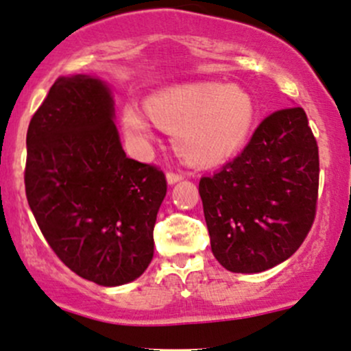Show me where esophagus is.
<instances>
[{"instance_id":"1","label":"esophagus","mask_w":351,"mask_h":351,"mask_svg":"<svg viewBox=\"0 0 351 351\" xmlns=\"http://www.w3.org/2000/svg\"><path fill=\"white\" fill-rule=\"evenodd\" d=\"M180 180H183L182 173H176V171L166 173V182H168V185H175V183L180 182Z\"/></svg>"}]
</instances>
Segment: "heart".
<instances>
[{"instance_id": "b5f03b06", "label": "heart", "mask_w": 351, "mask_h": 351, "mask_svg": "<svg viewBox=\"0 0 351 351\" xmlns=\"http://www.w3.org/2000/svg\"><path fill=\"white\" fill-rule=\"evenodd\" d=\"M153 123L175 131V147L186 161L215 165L241 149L256 119V104L237 86L217 82L183 84L149 95ZM123 129L136 145L153 139L151 121L134 106L123 110Z\"/></svg>"}]
</instances>
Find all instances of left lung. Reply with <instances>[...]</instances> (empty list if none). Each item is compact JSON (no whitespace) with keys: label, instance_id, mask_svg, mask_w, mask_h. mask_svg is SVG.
Wrapping results in <instances>:
<instances>
[{"label":"left lung","instance_id":"8db88e82","mask_svg":"<svg viewBox=\"0 0 351 351\" xmlns=\"http://www.w3.org/2000/svg\"><path fill=\"white\" fill-rule=\"evenodd\" d=\"M318 145L302 108L272 112L237 158L198 185L210 245L230 272L289 259L315 222Z\"/></svg>","mask_w":351,"mask_h":351}]
</instances>
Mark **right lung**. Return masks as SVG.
Instances as JSON below:
<instances>
[{"label": "right lung", "mask_w": 351, "mask_h": 351, "mask_svg": "<svg viewBox=\"0 0 351 351\" xmlns=\"http://www.w3.org/2000/svg\"><path fill=\"white\" fill-rule=\"evenodd\" d=\"M25 190L43 237L77 276L110 287L146 271L166 178L126 156L104 80H55L29 121Z\"/></svg>", "instance_id": "1"}]
</instances>
